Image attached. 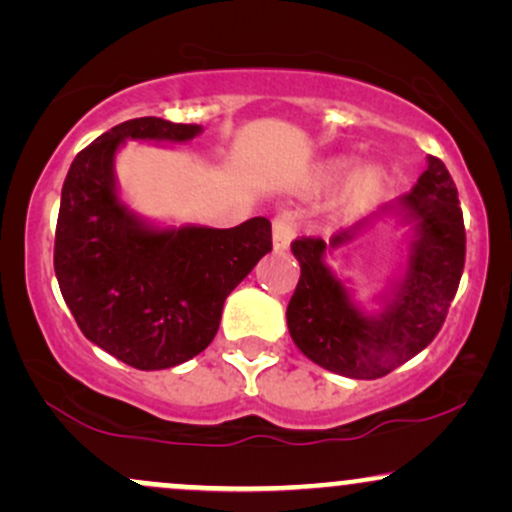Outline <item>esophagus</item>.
Listing matches in <instances>:
<instances>
[{
  "label": "esophagus",
  "mask_w": 512,
  "mask_h": 512,
  "mask_svg": "<svg viewBox=\"0 0 512 512\" xmlns=\"http://www.w3.org/2000/svg\"><path fill=\"white\" fill-rule=\"evenodd\" d=\"M293 236H296V223H293L291 216H286V214L276 216V219L272 221L274 248L276 250H286V248H289Z\"/></svg>",
  "instance_id": "34e87169"
}]
</instances>
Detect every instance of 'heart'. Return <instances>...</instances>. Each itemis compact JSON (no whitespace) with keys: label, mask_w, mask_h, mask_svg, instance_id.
<instances>
[{"label":"heart","mask_w":512,"mask_h":512,"mask_svg":"<svg viewBox=\"0 0 512 512\" xmlns=\"http://www.w3.org/2000/svg\"><path fill=\"white\" fill-rule=\"evenodd\" d=\"M344 168H346L344 163H339V166H334V173H342ZM380 182H383V175H380V170H375V168L361 170V173H358L356 180H354V197L356 199L373 197L375 190L380 187Z\"/></svg>","instance_id":"heart-1"}]
</instances>
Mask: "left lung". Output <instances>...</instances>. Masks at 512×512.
<instances>
[{"instance_id": "8db88e82", "label": "left lung", "mask_w": 512, "mask_h": 512, "mask_svg": "<svg viewBox=\"0 0 512 512\" xmlns=\"http://www.w3.org/2000/svg\"><path fill=\"white\" fill-rule=\"evenodd\" d=\"M419 221V238L395 301L380 317H366L346 296L342 281L325 264L327 248L354 238L361 223L330 238H296L291 252L301 264L286 322L298 349L317 366L354 380H375L426 349L443 327L460 286L467 236L445 163L428 156V168L409 195L399 199Z\"/></svg>"}]
</instances>
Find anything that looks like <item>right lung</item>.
<instances>
[{"label": "right lung", "mask_w": 512, "mask_h": 512, "mask_svg": "<svg viewBox=\"0 0 512 512\" xmlns=\"http://www.w3.org/2000/svg\"><path fill=\"white\" fill-rule=\"evenodd\" d=\"M199 125L137 117L79 151L62 185L55 274L86 339L139 370L190 361L219 332L221 310L272 250L264 216L236 228L154 231L122 207L113 156L125 139L187 142Z\"/></svg>", "instance_id": "1"}]
</instances>
